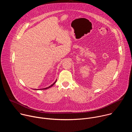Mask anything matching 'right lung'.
Wrapping results in <instances>:
<instances>
[{
	"instance_id": "add662e5",
	"label": "right lung",
	"mask_w": 132,
	"mask_h": 132,
	"mask_svg": "<svg viewBox=\"0 0 132 132\" xmlns=\"http://www.w3.org/2000/svg\"><path fill=\"white\" fill-rule=\"evenodd\" d=\"M56 81H55L54 83H53L52 85H51L50 86H49V87H47V88H43V89H42V90H43H43H45V89H48V88H51V87H52V86H53V85H54V84L56 83ZM38 90H39V89H38Z\"/></svg>"
}]
</instances>
